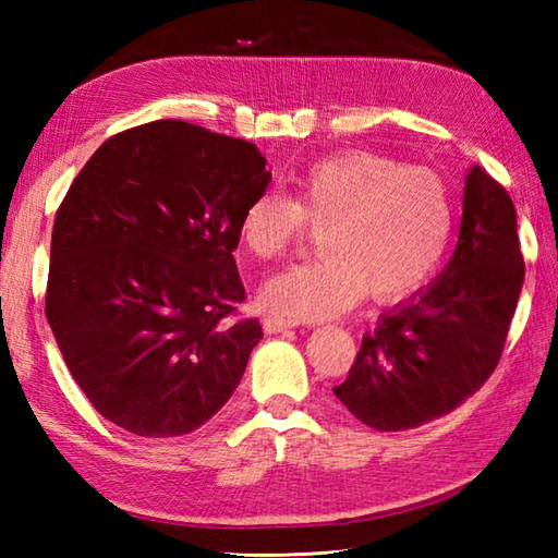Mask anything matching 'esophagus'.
<instances>
[{"label":"esophagus","mask_w":558,"mask_h":558,"mask_svg":"<svg viewBox=\"0 0 558 558\" xmlns=\"http://www.w3.org/2000/svg\"><path fill=\"white\" fill-rule=\"evenodd\" d=\"M294 326H298V322H294V318H282V316H266L264 318L266 333H282V330L294 328Z\"/></svg>","instance_id":"esophagus-1"}]
</instances>
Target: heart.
Listing matches in <instances>:
<instances>
[{
    "mask_svg": "<svg viewBox=\"0 0 558 558\" xmlns=\"http://www.w3.org/2000/svg\"><path fill=\"white\" fill-rule=\"evenodd\" d=\"M453 218V198L438 172L350 150L314 162L294 198L258 194L242 210L236 236L248 256L272 260L310 228L322 230V258L278 272L260 290L268 312L322 322L350 310L364 292L390 302L417 290L441 264Z\"/></svg>",
    "mask_w": 558,
    "mask_h": 558,
    "instance_id": "heart-1",
    "label": "heart"
}]
</instances>
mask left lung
<instances>
[{
  "label": "left lung",
  "mask_w": 558,
  "mask_h": 558,
  "mask_svg": "<svg viewBox=\"0 0 558 558\" xmlns=\"http://www.w3.org/2000/svg\"><path fill=\"white\" fill-rule=\"evenodd\" d=\"M523 278L513 201L475 165L465 177L460 236L448 266L432 286L381 314L333 393L378 432L444 417L499 364Z\"/></svg>",
  "instance_id": "8db88e82"
}]
</instances>
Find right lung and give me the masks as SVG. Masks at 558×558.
<instances>
[{"label":"right lung","instance_id":"1","mask_svg":"<svg viewBox=\"0 0 558 558\" xmlns=\"http://www.w3.org/2000/svg\"><path fill=\"white\" fill-rule=\"evenodd\" d=\"M248 141L148 122L93 153L57 210L45 314L74 381L136 436L198 429L242 381L264 338L232 252L266 192Z\"/></svg>","mask_w":558,"mask_h":558}]
</instances>
